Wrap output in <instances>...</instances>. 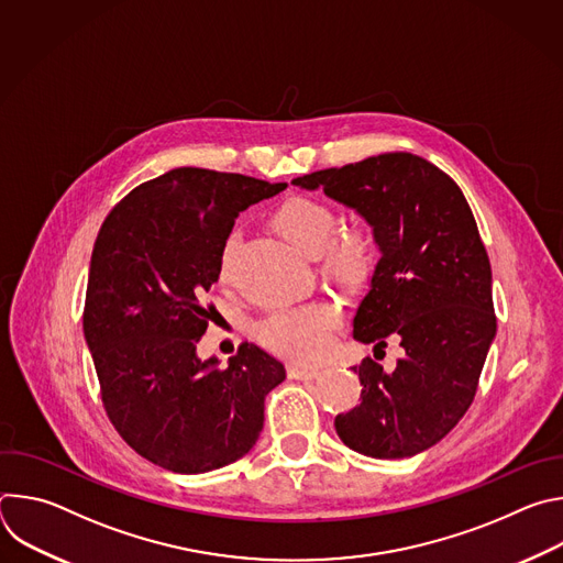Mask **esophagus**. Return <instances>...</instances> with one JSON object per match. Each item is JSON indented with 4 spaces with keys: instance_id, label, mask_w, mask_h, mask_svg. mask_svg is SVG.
Here are the masks:
<instances>
[{
    "instance_id": "obj_1",
    "label": "esophagus",
    "mask_w": 563,
    "mask_h": 563,
    "mask_svg": "<svg viewBox=\"0 0 563 563\" xmlns=\"http://www.w3.org/2000/svg\"><path fill=\"white\" fill-rule=\"evenodd\" d=\"M320 374L318 367H302V365H289L287 367V376L302 380V378H316Z\"/></svg>"
}]
</instances>
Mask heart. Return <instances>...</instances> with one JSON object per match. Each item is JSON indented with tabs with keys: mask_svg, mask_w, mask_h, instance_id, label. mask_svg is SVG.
<instances>
[{
	"mask_svg": "<svg viewBox=\"0 0 563 563\" xmlns=\"http://www.w3.org/2000/svg\"><path fill=\"white\" fill-rule=\"evenodd\" d=\"M276 224L291 243L313 256H323V269L334 280L356 287L372 269V245L361 229L336 231V211L316 198L294 196L276 211ZM238 247V231L229 233L220 254V272L229 269L231 256ZM341 323V307L334 302H305L269 311L256 325L258 343L276 356L289 361H313L323 354L332 341V332Z\"/></svg>",
	"mask_w": 563,
	"mask_h": 563,
	"instance_id": "1",
	"label": "heart"
}]
</instances>
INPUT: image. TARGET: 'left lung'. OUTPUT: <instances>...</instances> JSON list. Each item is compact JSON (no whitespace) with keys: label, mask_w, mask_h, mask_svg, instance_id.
<instances>
[{"label":"left lung","mask_w":563,"mask_h":563,"mask_svg":"<svg viewBox=\"0 0 563 563\" xmlns=\"http://www.w3.org/2000/svg\"><path fill=\"white\" fill-rule=\"evenodd\" d=\"M291 185L354 209L380 258L354 316L374 352L396 336L394 372L365 358L361 406L339 415L341 441L365 456L404 459L439 443L467 412L497 334L493 269L459 185L412 153H380Z\"/></svg>","instance_id":"obj_1"}]
</instances>
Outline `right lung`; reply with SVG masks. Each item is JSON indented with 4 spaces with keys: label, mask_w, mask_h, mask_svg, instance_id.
<instances>
[{
    "label": "right lung",
    "mask_w": 563,
    "mask_h": 563,
    "mask_svg": "<svg viewBox=\"0 0 563 563\" xmlns=\"http://www.w3.org/2000/svg\"><path fill=\"white\" fill-rule=\"evenodd\" d=\"M240 174L180 167L122 198L98 233L85 302L104 410L151 463L202 474L245 456L265 421V396L285 367L243 343L224 367L196 345L220 276V254L240 211L280 194Z\"/></svg>",
    "instance_id": "right-lung-1"
}]
</instances>
